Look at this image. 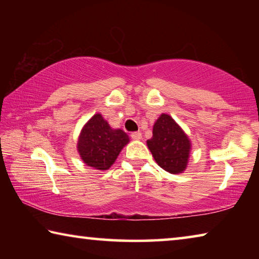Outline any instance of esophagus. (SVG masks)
<instances>
[{
	"label": "esophagus",
	"mask_w": 259,
	"mask_h": 259,
	"mask_svg": "<svg viewBox=\"0 0 259 259\" xmlns=\"http://www.w3.org/2000/svg\"><path fill=\"white\" fill-rule=\"evenodd\" d=\"M131 138L136 140L142 139V134H140L139 131H135V133H131Z\"/></svg>",
	"instance_id": "1"
}]
</instances>
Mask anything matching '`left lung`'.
<instances>
[{
    "instance_id": "1",
    "label": "left lung",
    "mask_w": 259,
    "mask_h": 259,
    "mask_svg": "<svg viewBox=\"0 0 259 259\" xmlns=\"http://www.w3.org/2000/svg\"><path fill=\"white\" fill-rule=\"evenodd\" d=\"M153 157L162 169L170 174L185 170L191 143L171 116L162 114L153 126V137L147 140Z\"/></svg>"
}]
</instances>
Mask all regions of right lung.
<instances>
[{
  "instance_id": "obj_1",
  "label": "right lung",
  "mask_w": 259,
  "mask_h": 259,
  "mask_svg": "<svg viewBox=\"0 0 259 259\" xmlns=\"http://www.w3.org/2000/svg\"><path fill=\"white\" fill-rule=\"evenodd\" d=\"M128 143L123 130L112 129L100 114H96L82 129L77 150L87 165L107 170Z\"/></svg>"
}]
</instances>
